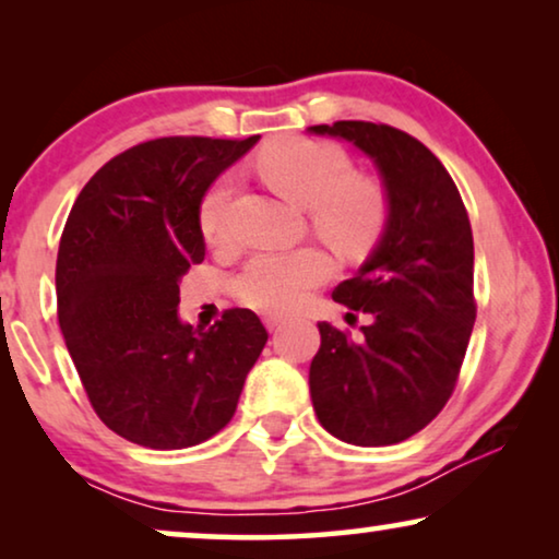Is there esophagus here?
Segmentation results:
<instances>
[{
  "label": "esophagus",
  "mask_w": 559,
  "mask_h": 559,
  "mask_svg": "<svg viewBox=\"0 0 559 559\" xmlns=\"http://www.w3.org/2000/svg\"><path fill=\"white\" fill-rule=\"evenodd\" d=\"M264 325H266V331H277V328L282 325V318L280 316H264Z\"/></svg>",
  "instance_id": "34e87169"
}]
</instances>
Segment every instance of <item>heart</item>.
<instances>
[{
    "label": "heart",
    "instance_id": "1",
    "mask_svg": "<svg viewBox=\"0 0 559 559\" xmlns=\"http://www.w3.org/2000/svg\"><path fill=\"white\" fill-rule=\"evenodd\" d=\"M257 170L274 193L310 209L316 234L338 251H364L384 228L389 213L384 186L371 175L354 173L350 157L338 144L287 136L259 152ZM231 195L234 180L224 175L205 190L198 205V226L213 247L228 239ZM331 272V259L316 247L264 251L236 280V295L249 308L285 316L312 287L323 285Z\"/></svg>",
    "mask_w": 559,
    "mask_h": 559
}]
</instances>
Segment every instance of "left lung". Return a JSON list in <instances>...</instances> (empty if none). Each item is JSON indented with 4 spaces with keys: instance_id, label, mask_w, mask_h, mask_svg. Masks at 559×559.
I'll return each instance as SVG.
<instances>
[{
    "instance_id": "1",
    "label": "left lung",
    "mask_w": 559,
    "mask_h": 559,
    "mask_svg": "<svg viewBox=\"0 0 559 559\" xmlns=\"http://www.w3.org/2000/svg\"><path fill=\"white\" fill-rule=\"evenodd\" d=\"M356 144L386 188L384 234L333 300L369 312L361 341L318 323L310 396L320 425L361 448L394 445L440 415L476 323L473 234L453 178L423 142L373 121L310 127ZM350 316V312H348Z\"/></svg>"
}]
</instances>
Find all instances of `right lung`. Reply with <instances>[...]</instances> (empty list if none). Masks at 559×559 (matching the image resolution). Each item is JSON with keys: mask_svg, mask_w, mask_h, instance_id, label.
<instances>
[{"mask_svg": "<svg viewBox=\"0 0 559 559\" xmlns=\"http://www.w3.org/2000/svg\"><path fill=\"white\" fill-rule=\"evenodd\" d=\"M257 140L134 144L83 186L66 221L56 295L68 354L102 423L142 448L224 430L270 338L243 308L209 331L178 318L182 274L205 257L201 198Z\"/></svg>", "mask_w": 559, "mask_h": 559, "instance_id": "obj_1", "label": "right lung"}]
</instances>
